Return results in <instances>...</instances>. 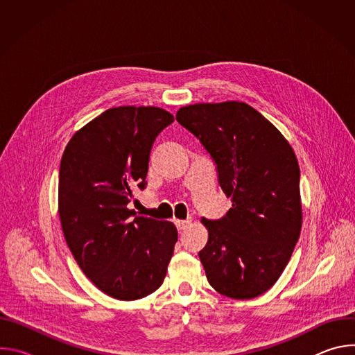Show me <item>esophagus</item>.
<instances>
[{
    "mask_svg": "<svg viewBox=\"0 0 355 355\" xmlns=\"http://www.w3.org/2000/svg\"><path fill=\"white\" fill-rule=\"evenodd\" d=\"M191 219H187V220H175V226L178 230H185L189 225H191Z\"/></svg>",
    "mask_w": 355,
    "mask_h": 355,
    "instance_id": "34e87169",
    "label": "esophagus"
}]
</instances>
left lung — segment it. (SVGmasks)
Here are the masks:
<instances>
[{
    "label": "left lung",
    "instance_id": "8db88e82",
    "mask_svg": "<svg viewBox=\"0 0 355 355\" xmlns=\"http://www.w3.org/2000/svg\"><path fill=\"white\" fill-rule=\"evenodd\" d=\"M175 118L208 150L232 198L225 218L200 219L209 234L199 251L207 278L225 296L256 297L278 281L300 234L293 150L268 119L239 101L182 107Z\"/></svg>",
    "mask_w": 355,
    "mask_h": 355
}]
</instances>
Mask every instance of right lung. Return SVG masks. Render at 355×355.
Returning <instances> with one entry per match:
<instances>
[{
	"label": "right lung",
	"instance_id": "obj_1",
	"mask_svg": "<svg viewBox=\"0 0 355 355\" xmlns=\"http://www.w3.org/2000/svg\"><path fill=\"white\" fill-rule=\"evenodd\" d=\"M174 121L157 107H118L67 143L59 173V216L81 271L104 293L136 300L157 291L178 239L174 223L128 205L144 189L157 135Z\"/></svg>",
	"mask_w": 355,
	"mask_h": 355
}]
</instances>
